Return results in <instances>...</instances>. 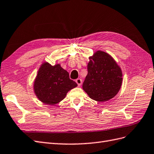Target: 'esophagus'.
Instances as JSON below:
<instances>
[{
    "mask_svg": "<svg viewBox=\"0 0 154 154\" xmlns=\"http://www.w3.org/2000/svg\"><path fill=\"white\" fill-rule=\"evenodd\" d=\"M75 82H76V83L77 84L78 86H80L82 84V80L81 79H77L75 80Z\"/></svg>",
    "mask_w": 154,
    "mask_h": 154,
    "instance_id": "1",
    "label": "esophagus"
}]
</instances>
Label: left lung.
Segmentation results:
<instances>
[{
	"label": "left lung",
	"mask_w": 154,
	"mask_h": 154,
	"mask_svg": "<svg viewBox=\"0 0 154 154\" xmlns=\"http://www.w3.org/2000/svg\"><path fill=\"white\" fill-rule=\"evenodd\" d=\"M88 74L82 89L91 99L105 102L119 92L122 84V72L111 55L103 51H96L89 57Z\"/></svg>",
	"instance_id": "8db88e82"
}]
</instances>
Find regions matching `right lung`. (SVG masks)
<instances>
[{"instance_id": "obj_1", "label": "right lung", "mask_w": 154, "mask_h": 154, "mask_svg": "<svg viewBox=\"0 0 154 154\" xmlns=\"http://www.w3.org/2000/svg\"><path fill=\"white\" fill-rule=\"evenodd\" d=\"M77 86V84L70 79L68 72L60 64L52 66L43 62L34 79L33 90L43 103L54 105L64 100L69 90Z\"/></svg>"}]
</instances>
